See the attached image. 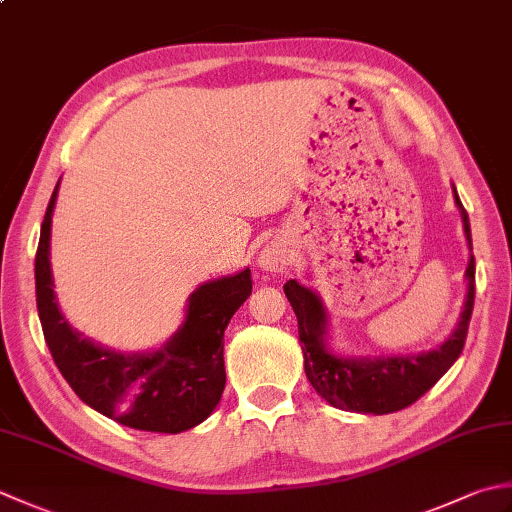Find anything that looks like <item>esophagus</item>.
Segmentation results:
<instances>
[{"label": "esophagus", "instance_id": "esophagus-1", "mask_svg": "<svg viewBox=\"0 0 512 512\" xmlns=\"http://www.w3.org/2000/svg\"><path fill=\"white\" fill-rule=\"evenodd\" d=\"M257 262L264 270H270V273H279V270H284L290 264V255L282 244H268L262 250V255H259Z\"/></svg>", "mask_w": 512, "mask_h": 512}]
</instances>
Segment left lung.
I'll return each instance as SVG.
<instances>
[{
    "label": "left lung",
    "instance_id": "8db88e82",
    "mask_svg": "<svg viewBox=\"0 0 512 512\" xmlns=\"http://www.w3.org/2000/svg\"><path fill=\"white\" fill-rule=\"evenodd\" d=\"M455 202L459 210H462L468 246L473 248L468 213L462 202H459L457 190ZM466 277V306L455 333L442 346L428 350V353L386 359H346L330 353L324 344L326 310L322 302H319L313 290L299 286L295 279H288L284 284V293L297 315V333L299 344H302L304 350V370L308 382L313 384V388L330 406L353 410V413L388 415L415 404L462 355L475 304L473 255H470Z\"/></svg>",
    "mask_w": 512,
    "mask_h": 512
}]
</instances>
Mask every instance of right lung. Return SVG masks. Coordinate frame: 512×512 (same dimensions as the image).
Listing matches in <instances>:
<instances>
[{"mask_svg":"<svg viewBox=\"0 0 512 512\" xmlns=\"http://www.w3.org/2000/svg\"><path fill=\"white\" fill-rule=\"evenodd\" d=\"M57 186L39 235L35 295L59 373L84 404L122 426L175 435L202 424L224 393V330L253 290L250 270L199 286L184 326L157 353L122 355L95 346L66 324L55 302L48 246Z\"/></svg>","mask_w":512,"mask_h":512,"instance_id":"obj_1","label":"right lung"}]
</instances>
